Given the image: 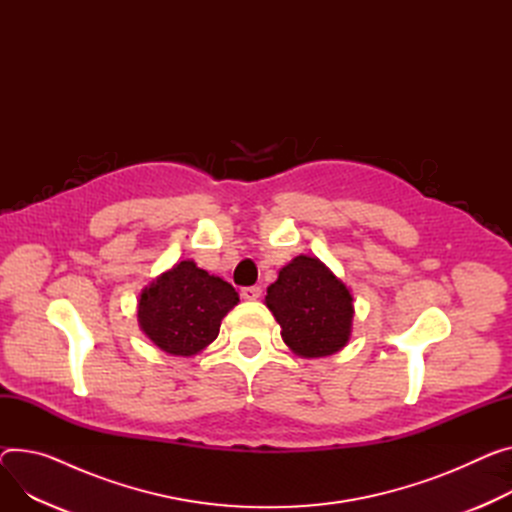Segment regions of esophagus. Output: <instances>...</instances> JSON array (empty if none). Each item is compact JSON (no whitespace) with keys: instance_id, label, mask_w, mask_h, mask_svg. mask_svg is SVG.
Here are the masks:
<instances>
[{"instance_id":"esophagus-1","label":"esophagus","mask_w":512,"mask_h":512,"mask_svg":"<svg viewBox=\"0 0 512 512\" xmlns=\"http://www.w3.org/2000/svg\"><path fill=\"white\" fill-rule=\"evenodd\" d=\"M260 293H262L260 287H244V289H242V297H244L246 301H256V299L260 297Z\"/></svg>"}]
</instances>
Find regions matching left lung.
<instances>
[{
    "label": "left lung",
    "instance_id": "left-lung-1",
    "mask_svg": "<svg viewBox=\"0 0 512 512\" xmlns=\"http://www.w3.org/2000/svg\"><path fill=\"white\" fill-rule=\"evenodd\" d=\"M281 326L285 344L303 359L330 357L346 346L352 332V295L316 256H297L264 297Z\"/></svg>",
    "mask_w": 512,
    "mask_h": 512
}]
</instances>
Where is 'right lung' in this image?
Returning <instances> with one entry per match:
<instances>
[{
	"mask_svg": "<svg viewBox=\"0 0 512 512\" xmlns=\"http://www.w3.org/2000/svg\"><path fill=\"white\" fill-rule=\"evenodd\" d=\"M238 301L227 281L182 260L143 289L139 328L168 355L192 357L217 338L221 320Z\"/></svg>",
	"mask_w": 512,
	"mask_h": 512,
	"instance_id": "obj_1",
	"label": "right lung"
}]
</instances>
